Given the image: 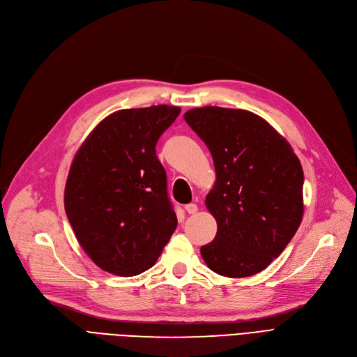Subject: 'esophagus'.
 <instances>
[{
    "instance_id": "1",
    "label": "esophagus",
    "mask_w": 357,
    "mask_h": 357,
    "mask_svg": "<svg viewBox=\"0 0 357 357\" xmlns=\"http://www.w3.org/2000/svg\"><path fill=\"white\" fill-rule=\"evenodd\" d=\"M185 210L188 214H195L198 211V207H197V204H186Z\"/></svg>"
}]
</instances>
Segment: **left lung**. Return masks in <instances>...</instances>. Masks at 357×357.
Wrapping results in <instances>:
<instances>
[{"mask_svg":"<svg viewBox=\"0 0 357 357\" xmlns=\"http://www.w3.org/2000/svg\"><path fill=\"white\" fill-rule=\"evenodd\" d=\"M183 119L210 149L215 167L205 205L217 221V234L201 248V256L221 276L256 275L284 252L301 224V162L255 112L201 107Z\"/></svg>","mask_w":357,"mask_h":357,"instance_id":"obj_1","label":"left lung"}]
</instances>
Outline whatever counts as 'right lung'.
<instances>
[{"label": "right lung", "mask_w": 357, "mask_h": 357, "mask_svg": "<svg viewBox=\"0 0 357 357\" xmlns=\"http://www.w3.org/2000/svg\"><path fill=\"white\" fill-rule=\"evenodd\" d=\"M181 108L112 112L84 140L65 185V211L81 248L102 271L152 268L176 229L156 143Z\"/></svg>", "instance_id": "add662e5"}]
</instances>
